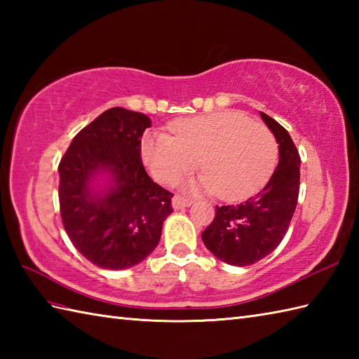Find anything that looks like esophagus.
Segmentation results:
<instances>
[{"label": "esophagus", "instance_id": "34e87169", "mask_svg": "<svg viewBox=\"0 0 359 359\" xmlns=\"http://www.w3.org/2000/svg\"><path fill=\"white\" fill-rule=\"evenodd\" d=\"M189 205H191V201L184 199V197H180V196H174L172 197V208L174 210L187 208V207H189Z\"/></svg>", "mask_w": 359, "mask_h": 359}]
</instances>
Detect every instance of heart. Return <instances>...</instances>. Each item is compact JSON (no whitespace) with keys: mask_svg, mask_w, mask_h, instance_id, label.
Here are the masks:
<instances>
[{"mask_svg":"<svg viewBox=\"0 0 359 359\" xmlns=\"http://www.w3.org/2000/svg\"><path fill=\"white\" fill-rule=\"evenodd\" d=\"M170 133L144 134L142 160L156 180L175 185L199 165L201 157L205 172L188 184L193 193L245 199L269 182L278 162V143L270 129L239 112L175 120Z\"/></svg>","mask_w":359,"mask_h":359,"instance_id":"obj_1","label":"heart"}]
</instances>
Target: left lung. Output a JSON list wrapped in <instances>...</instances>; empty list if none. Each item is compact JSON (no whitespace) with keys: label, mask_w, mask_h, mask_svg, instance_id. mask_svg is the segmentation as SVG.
Listing matches in <instances>:
<instances>
[{"label":"left lung","mask_w":359,"mask_h":359,"mask_svg":"<svg viewBox=\"0 0 359 359\" xmlns=\"http://www.w3.org/2000/svg\"><path fill=\"white\" fill-rule=\"evenodd\" d=\"M261 117L279 144L276 170L261 191L248 201L216 207L215 220L202 233L205 247L234 266L253 265L276 250L288 230L299 196V152L285 128L264 112Z\"/></svg>","instance_id":"1"}]
</instances>
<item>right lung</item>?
I'll use <instances>...</instances> for the list:
<instances>
[{"label": "right lung", "instance_id": "add662e5", "mask_svg": "<svg viewBox=\"0 0 359 359\" xmlns=\"http://www.w3.org/2000/svg\"><path fill=\"white\" fill-rule=\"evenodd\" d=\"M151 120L111 108L74 137L58 165L60 212L89 262L125 270L147 259L172 212V194L144 171L140 142Z\"/></svg>", "mask_w": 359, "mask_h": 359}]
</instances>
